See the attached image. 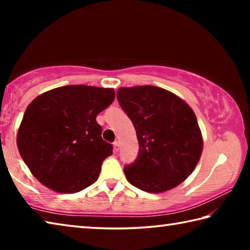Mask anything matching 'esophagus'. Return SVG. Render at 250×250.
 Wrapping results in <instances>:
<instances>
[{"instance_id":"1","label":"esophagus","mask_w":250,"mask_h":250,"mask_svg":"<svg viewBox=\"0 0 250 250\" xmlns=\"http://www.w3.org/2000/svg\"><path fill=\"white\" fill-rule=\"evenodd\" d=\"M113 147H115V150H116V151L119 150V149H120V142H119V141L113 142Z\"/></svg>"}]
</instances>
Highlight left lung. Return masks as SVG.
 <instances>
[{
  "mask_svg": "<svg viewBox=\"0 0 250 250\" xmlns=\"http://www.w3.org/2000/svg\"><path fill=\"white\" fill-rule=\"evenodd\" d=\"M117 98L134 125L139 155L124 171L149 193L174 188L192 174L203 151L196 116L183 99L155 86L122 87Z\"/></svg>",
  "mask_w": 250,
  "mask_h": 250,
  "instance_id": "obj_1",
  "label": "left lung"
}]
</instances>
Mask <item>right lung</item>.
I'll return each instance as SVG.
<instances>
[{"mask_svg": "<svg viewBox=\"0 0 250 250\" xmlns=\"http://www.w3.org/2000/svg\"><path fill=\"white\" fill-rule=\"evenodd\" d=\"M115 100V89L86 84L55 88L25 110L16 143L32 174L58 193H77L98 180L112 146L96 118Z\"/></svg>", "mask_w": 250, "mask_h": 250, "instance_id": "obj_1", "label": "right lung"}]
</instances>
